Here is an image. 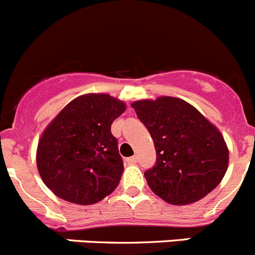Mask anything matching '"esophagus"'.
Wrapping results in <instances>:
<instances>
[{
  "label": "esophagus",
  "instance_id": "1",
  "mask_svg": "<svg viewBox=\"0 0 255 255\" xmlns=\"http://www.w3.org/2000/svg\"><path fill=\"white\" fill-rule=\"evenodd\" d=\"M126 161H127L128 163H135V162H137V157H135V156L129 157V158H127V160H126Z\"/></svg>",
  "mask_w": 255,
  "mask_h": 255
}]
</instances>
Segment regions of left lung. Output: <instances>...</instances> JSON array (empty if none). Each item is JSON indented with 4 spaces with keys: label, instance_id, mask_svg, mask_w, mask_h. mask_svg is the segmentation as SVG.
Listing matches in <instances>:
<instances>
[{
    "label": "left lung",
    "instance_id": "obj_1",
    "mask_svg": "<svg viewBox=\"0 0 255 255\" xmlns=\"http://www.w3.org/2000/svg\"><path fill=\"white\" fill-rule=\"evenodd\" d=\"M130 106L153 139L156 165L144 177L157 196L172 205H189L220 184L229 149L220 130L194 106L166 95Z\"/></svg>",
    "mask_w": 255,
    "mask_h": 255
}]
</instances>
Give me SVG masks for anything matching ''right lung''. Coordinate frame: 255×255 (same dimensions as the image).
<instances>
[{"label":"right lung","mask_w":255,"mask_h":255,"mask_svg":"<svg viewBox=\"0 0 255 255\" xmlns=\"http://www.w3.org/2000/svg\"><path fill=\"white\" fill-rule=\"evenodd\" d=\"M125 111L120 99L89 93L73 99L47 125L37 144L36 165L56 196L92 205L116 190L123 161L111 126Z\"/></svg>","instance_id":"right-lung-1"}]
</instances>
